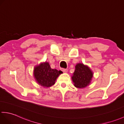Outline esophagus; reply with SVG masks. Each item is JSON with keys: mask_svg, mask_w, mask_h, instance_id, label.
<instances>
[{"mask_svg": "<svg viewBox=\"0 0 124 124\" xmlns=\"http://www.w3.org/2000/svg\"><path fill=\"white\" fill-rule=\"evenodd\" d=\"M62 71L63 72H65V73L67 72H68L67 69H63Z\"/></svg>", "mask_w": 124, "mask_h": 124, "instance_id": "obj_1", "label": "esophagus"}]
</instances>
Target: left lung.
Returning <instances> with one entry per match:
<instances>
[{
  "mask_svg": "<svg viewBox=\"0 0 124 124\" xmlns=\"http://www.w3.org/2000/svg\"><path fill=\"white\" fill-rule=\"evenodd\" d=\"M75 70L72 76L74 85L77 88H84L90 84L93 74L87 65L81 63L76 64Z\"/></svg>",
  "mask_w": 124,
  "mask_h": 124,
  "instance_id": "1",
  "label": "left lung"
}]
</instances>
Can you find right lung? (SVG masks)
I'll return each instance as SVG.
<instances>
[{"instance_id": "1", "label": "right lung", "mask_w": 124, "mask_h": 124, "mask_svg": "<svg viewBox=\"0 0 124 124\" xmlns=\"http://www.w3.org/2000/svg\"><path fill=\"white\" fill-rule=\"evenodd\" d=\"M61 71L51 69L48 62L41 63L34 69V77L39 85L48 88L55 84L57 77L62 73Z\"/></svg>"}]
</instances>
